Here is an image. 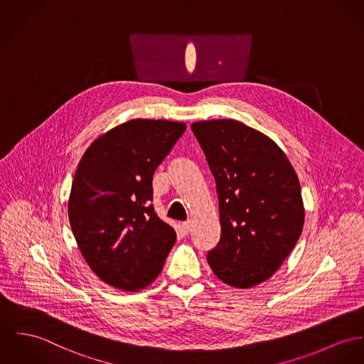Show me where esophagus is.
Listing matches in <instances>:
<instances>
[{
	"mask_svg": "<svg viewBox=\"0 0 364 364\" xmlns=\"http://www.w3.org/2000/svg\"><path fill=\"white\" fill-rule=\"evenodd\" d=\"M180 225H181V228H183V231H184V232H188V231L191 230V222H190V220L183 222Z\"/></svg>",
	"mask_w": 364,
	"mask_h": 364,
	"instance_id": "esophagus-1",
	"label": "esophagus"
}]
</instances>
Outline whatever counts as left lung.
<instances>
[{
  "label": "left lung",
  "instance_id": "left-lung-1",
  "mask_svg": "<svg viewBox=\"0 0 364 364\" xmlns=\"http://www.w3.org/2000/svg\"><path fill=\"white\" fill-rule=\"evenodd\" d=\"M191 130L219 198L222 235L208 263L224 284L259 285L280 269L304 228L296 171L274 141L238 120L196 122Z\"/></svg>",
  "mask_w": 364,
  "mask_h": 364
}]
</instances>
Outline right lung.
I'll return each mask as SVG.
<instances>
[{
	"instance_id": "1",
	"label": "right lung",
	"mask_w": 364,
	"mask_h": 364,
	"mask_svg": "<svg viewBox=\"0 0 364 364\" xmlns=\"http://www.w3.org/2000/svg\"><path fill=\"white\" fill-rule=\"evenodd\" d=\"M186 129L183 122L132 119L94 140L77 165L69 223L90 269L113 288L151 285L176 242L149 200L155 170Z\"/></svg>"
}]
</instances>
